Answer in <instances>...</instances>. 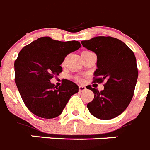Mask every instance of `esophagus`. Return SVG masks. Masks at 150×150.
Instances as JSON below:
<instances>
[{
	"label": "esophagus",
	"mask_w": 150,
	"mask_h": 150,
	"mask_svg": "<svg viewBox=\"0 0 150 150\" xmlns=\"http://www.w3.org/2000/svg\"><path fill=\"white\" fill-rule=\"evenodd\" d=\"M86 89V88L85 87V86H79V91H85Z\"/></svg>",
	"instance_id": "1"
}]
</instances>
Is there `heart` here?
Instances as JSON below:
<instances>
[{
  "label": "heart",
  "instance_id": "obj_1",
  "mask_svg": "<svg viewBox=\"0 0 150 150\" xmlns=\"http://www.w3.org/2000/svg\"><path fill=\"white\" fill-rule=\"evenodd\" d=\"M87 52L88 51H83L82 53V55L84 54V53H87ZM64 62H65V60H64V61L63 62V64H64ZM74 78H75V79H76V81H78V82H82V79L80 77V76H75V77H74Z\"/></svg>",
  "mask_w": 150,
  "mask_h": 150
}]
</instances>
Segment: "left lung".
I'll list each match as a JSON object with an SVG mask.
<instances>
[{
  "label": "left lung",
  "mask_w": 150,
  "mask_h": 150,
  "mask_svg": "<svg viewBox=\"0 0 150 150\" xmlns=\"http://www.w3.org/2000/svg\"><path fill=\"white\" fill-rule=\"evenodd\" d=\"M81 43L97 55L93 82H105L101 91L86 87L94 94L87 105L89 112L101 120L116 117L126 110L134 95L138 76L134 53L124 42L111 36H97Z\"/></svg>",
  "instance_id": "8db88e82"
}]
</instances>
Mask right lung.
<instances>
[{
	"instance_id": "obj_1",
	"label": "right lung",
	"mask_w": 150,
	"mask_h": 150,
	"mask_svg": "<svg viewBox=\"0 0 150 150\" xmlns=\"http://www.w3.org/2000/svg\"><path fill=\"white\" fill-rule=\"evenodd\" d=\"M81 47L77 41L60 42L41 37L26 45L15 61V82L22 100L30 112L38 117L51 119L62 112L79 87L62 79L59 87L50 79L62 71V63L67 55Z\"/></svg>"
}]
</instances>
